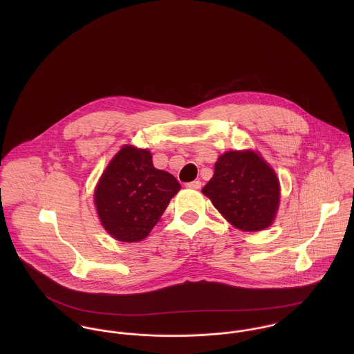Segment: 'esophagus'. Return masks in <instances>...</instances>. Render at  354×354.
I'll return each mask as SVG.
<instances>
[{
	"label": "esophagus",
	"mask_w": 354,
	"mask_h": 354,
	"mask_svg": "<svg viewBox=\"0 0 354 354\" xmlns=\"http://www.w3.org/2000/svg\"><path fill=\"white\" fill-rule=\"evenodd\" d=\"M187 188H191V189H201L202 188V183L201 181H191L188 184H185Z\"/></svg>",
	"instance_id": "34e87169"
}]
</instances>
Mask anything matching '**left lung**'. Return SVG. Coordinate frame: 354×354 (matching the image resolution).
<instances>
[{
	"label": "left lung",
	"instance_id": "1",
	"mask_svg": "<svg viewBox=\"0 0 354 354\" xmlns=\"http://www.w3.org/2000/svg\"><path fill=\"white\" fill-rule=\"evenodd\" d=\"M203 194L234 227L257 232L268 227L275 218L279 183L259 153L227 151L218 158Z\"/></svg>",
	"mask_w": 354,
	"mask_h": 354
}]
</instances>
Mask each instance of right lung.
I'll use <instances>...</instances> for the list:
<instances>
[{
    "label": "right lung",
    "mask_w": 354,
    "mask_h": 354,
    "mask_svg": "<svg viewBox=\"0 0 354 354\" xmlns=\"http://www.w3.org/2000/svg\"><path fill=\"white\" fill-rule=\"evenodd\" d=\"M180 188L174 176L153 167L150 151L125 146L111 159L95 189L102 225L118 241H140Z\"/></svg>",
    "instance_id": "add662e5"
}]
</instances>
